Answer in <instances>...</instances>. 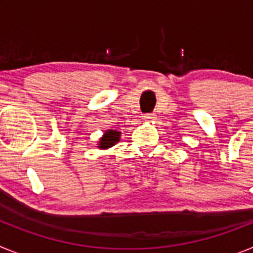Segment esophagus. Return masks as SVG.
<instances>
[{
    "mask_svg": "<svg viewBox=\"0 0 253 253\" xmlns=\"http://www.w3.org/2000/svg\"><path fill=\"white\" fill-rule=\"evenodd\" d=\"M154 118H156V116H154L153 113H148V114H144V115H143V119L144 120H153Z\"/></svg>",
    "mask_w": 253,
    "mask_h": 253,
    "instance_id": "1",
    "label": "esophagus"
}]
</instances>
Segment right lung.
<instances>
[{"label": "right lung", "instance_id": "add662e5", "mask_svg": "<svg viewBox=\"0 0 253 253\" xmlns=\"http://www.w3.org/2000/svg\"><path fill=\"white\" fill-rule=\"evenodd\" d=\"M119 137H120V131L107 130L106 133H105L104 137L100 139L99 147L102 149L110 148V147H113L114 144L119 140Z\"/></svg>", "mask_w": 253, "mask_h": 253}]
</instances>
